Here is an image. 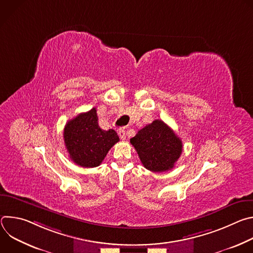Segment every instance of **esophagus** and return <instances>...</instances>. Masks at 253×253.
<instances>
[{
  "label": "esophagus",
  "instance_id": "1",
  "mask_svg": "<svg viewBox=\"0 0 253 253\" xmlns=\"http://www.w3.org/2000/svg\"><path fill=\"white\" fill-rule=\"evenodd\" d=\"M118 135H119L120 139L125 140L126 139V131H125V129H119L118 130Z\"/></svg>",
  "mask_w": 253,
  "mask_h": 253
}]
</instances>
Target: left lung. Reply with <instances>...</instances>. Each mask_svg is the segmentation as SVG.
I'll list each match as a JSON object with an SVG mask.
<instances>
[{"label":"left lung","instance_id":"left-lung-1","mask_svg":"<svg viewBox=\"0 0 253 253\" xmlns=\"http://www.w3.org/2000/svg\"><path fill=\"white\" fill-rule=\"evenodd\" d=\"M146 169L164 172L172 169L182 153V141L162 120H155L130 139Z\"/></svg>","mask_w":253,"mask_h":253}]
</instances>
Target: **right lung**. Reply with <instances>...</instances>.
<instances>
[{
	"label": "right lung",
	"instance_id": "add662e5",
	"mask_svg": "<svg viewBox=\"0 0 253 253\" xmlns=\"http://www.w3.org/2000/svg\"><path fill=\"white\" fill-rule=\"evenodd\" d=\"M63 135L70 158L85 168L99 166L108 151L119 142L115 130L100 128L96 108L68 121Z\"/></svg>",
	"mask_w": 253,
	"mask_h": 253
}]
</instances>
